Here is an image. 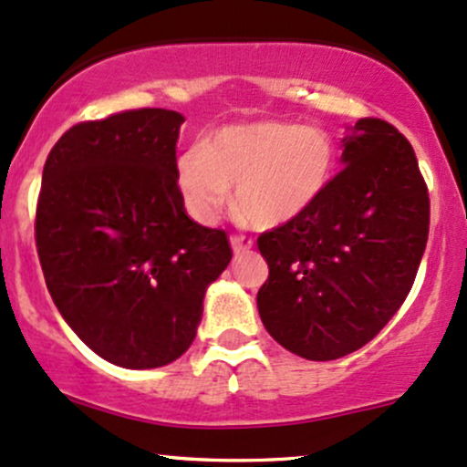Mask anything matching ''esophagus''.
Wrapping results in <instances>:
<instances>
[{
    "label": "esophagus",
    "instance_id": "1",
    "mask_svg": "<svg viewBox=\"0 0 467 467\" xmlns=\"http://www.w3.org/2000/svg\"><path fill=\"white\" fill-rule=\"evenodd\" d=\"M252 244H254L252 238H244V235H232V249L235 255L249 252V249H252Z\"/></svg>",
    "mask_w": 467,
    "mask_h": 467
}]
</instances>
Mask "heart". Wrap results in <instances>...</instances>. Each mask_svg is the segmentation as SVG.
Here are the masks:
<instances>
[{
    "mask_svg": "<svg viewBox=\"0 0 467 467\" xmlns=\"http://www.w3.org/2000/svg\"><path fill=\"white\" fill-rule=\"evenodd\" d=\"M336 175L334 140L294 122L224 127L178 160V187L198 223H213L235 189V212L255 229H280L307 215Z\"/></svg>",
    "mask_w": 467,
    "mask_h": 467,
    "instance_id": "1",
    "label": "heart"
}]
</instances>
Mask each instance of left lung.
Segmentation results:
<instances>
[{
  "instance_id": "1",
  "label": "left lung",
  "mask_w": 467,
  "mask_h": 467,
  "mask_svg": "<svg viewBox=\"0 0 467 467\" xmlns=\"http://www.w3.org/2000/svg\"><path fill=\"white\" fill-rule=\"evenodd\" d=\"M340 160L345 169L312 212L258 238L269 265L260 320L307 360L369 343L412 289L428 243V187L392 124L363 118L348 127Z\"/></svg>"
}]
</instances>
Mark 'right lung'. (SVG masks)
Instances as JSON below:
<instances>
[{
  "label": "right lung",
  "instance_id": "obj_1",
  "mask_svg": "<svg viewBox=\"0 0 467 467\" xmlns=\"http://www.w3.org/2000/svg\"><path fill=\"white\" fill-rule=\"evenodd\" d=\"M182 122L138 109L75 124L44 164L35 243L48 292L82 343L127 369L187 352L207 287L232 260L227 234L184 212Z\"/></svg>",
  "mask_w": 467,
  "mask_h": 467
}]
</instances>
